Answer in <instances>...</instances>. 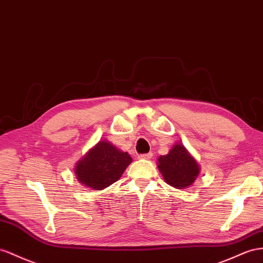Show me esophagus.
Masks as SVG:
<instances>
[{
  "instance_id": "1",
  "label": "esophagus",
  "mask_w": 263,
  "mask_h": 263,
  "mask_svg": "<svg viewBox=\"0 0 263 263\" xmlns=\"http://www.w3.org/2000/svg\"><path fill=\"white\" fill-rule=\"evenodd\" d=\"M152 158V153H143V154H140L139 159H142V160H149Z\"/></svg>"
}]
</instances>
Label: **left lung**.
<instances>
[{
    "label": "left lung",
    "mask_w": 263,
    "mask_h": 263,
    "mask_svg": "<svg viewBox=\"0 0 263 263\" xmlns=\"http://www.w3.org/2000/svg\"><path fill=\"white\" fill-rule=\"evenodd\" d=\"M158 163L164 180L177 189L190 186L200 172L198 163L182 144H176L166 156H161Z\"/></svg>",
    "instance_id": "1"
}]
</instances>
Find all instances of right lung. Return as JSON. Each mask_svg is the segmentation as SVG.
Instances as JSON below:
<instances>
[{"label":"right lung","mask_w":263,"mask_h":263,"mask_svg":"<svg viewBox=\"0 0 263 263\" xmlns=\"http://www.w3.org/2000/svg\"><path fill=\"white\" fill-rule=\"evenodd\" d=\"M132 158L106 141L100 142L76 166L78 180L96 190H103L122 176Z\"/></svg>","instance_id":"right-lung-1"}]
</instances>
